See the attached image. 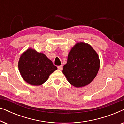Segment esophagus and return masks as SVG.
Returning a JSON list of instances; mask_svg holds the SVG:
<instances>
[{
  "label": "esophagus",
  "mask_w": 124,
  "mask_h": 124,
  "mask_svg": "<svg viewBox=\"0 0 124 124\" xmlns=\"http://www.w3.org/2000/svg\"><path fill=\"white\" fill-rule=\"evenodd\" d=\"M62 68H63L62 65H60V66H58V67H57V68H58L59 70H62Z\"/></svg>",
  "instance_id": "obj_1"
}]
</instances>
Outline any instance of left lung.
<instances>
[{
	"instance_id": "1",
	"label": "left lung",
	"mask_w": 124,
	"mask_h": 124,
	"mask_svg": "<svg viewBox=\"0 0 124 124\" xmlns=\"http://www.w3.org/2000/svg\"><path fill=\"white\" fill-rule=\"evenodd\" d=\"M100 67L98 55L88 43H76L68 56L62 73L71 85L76 87L87 85L95 78Z\"/></svg>"
}]
</instances>
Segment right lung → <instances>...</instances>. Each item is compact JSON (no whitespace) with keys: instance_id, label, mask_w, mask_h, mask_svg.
<instances>
[{"instance_id":"obj_1","label":"right lung","mask_w":124,"mask_h":124,"mask_svg":"<svg viewBox=\"0 0 124 124\" xmlns=\"http://www.w3.org/2000/svg\"><path fill=\"white\" fill-rule=\"evenodd\" d=\"M57 67L45 54L29 48L21 55L18 69L22 77L31 85L39 86L48 79Z\"/></svg>"}]
</instances>
